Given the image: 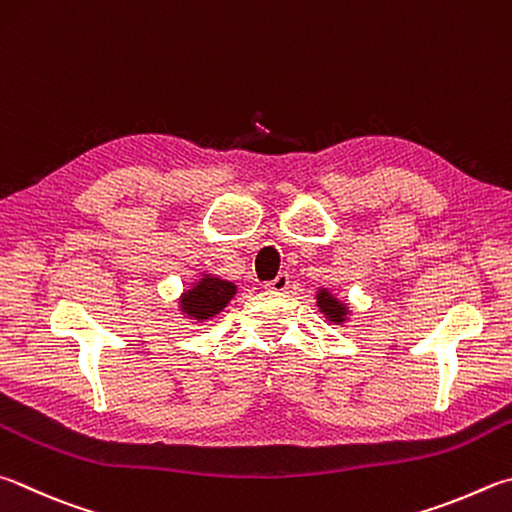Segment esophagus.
<instances>
[{"label": "esophagus", "instance_id": "esophagus-1", "mask_svg": "<svg viewBox=\"0 0 512 512\" xmlns=\"http://www.w3.org/2000/svg\"><path fill=\"white\" fill-rule=\"evenodd\" d=\"M264 288H266V291H273V293H284L286 288H288V275H286V273H280V275L275 277V280L266 282Z\"/></svg>", "mask_w": 512, "mask_h": 512}]
</instances>
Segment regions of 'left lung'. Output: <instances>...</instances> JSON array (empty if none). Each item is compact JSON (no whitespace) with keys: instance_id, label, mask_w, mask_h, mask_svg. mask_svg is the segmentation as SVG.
I'll return each instance as SVG.
<instances>
[{"instance_id":"1","label":"left lung","mask_w":512,"mask_h":512,"mask_svg":"<svg viewBox=\"0 0 512 512\" xmlns=\"http://www.w3.org/2000/svg\"><path fill=\"white\" fill-rule=\"evenodd\" d=\"M318 306L324 311V315H329L331 322H342V315H345V306H342L336 297H331V293L320 291L318 293Z\"/></svg>"}]
</instances>
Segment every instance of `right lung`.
Wrapping results in <instances>:
<instances>
[{"instance_id":"right-lung-1","label":"right lung","mask_w":512,"mask_h":512,"mask_svg":"<svg viewBox=\"0 0 512 512\" xmlns=\"http://www.w3.org/2000/svg\"><path fill=\"white\" fill-rule=\"evenodd\" d=\"M237 288L230 282L217 280V277H203V280L183 295V313L197 320H208L217 315L230 302Z\"/></svg>"}]
</instances>
